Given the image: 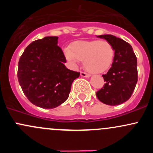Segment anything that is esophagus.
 <instances>
[{
  "instance_id": "obj_1",
  "label": "esophagus",
  "mask_w": 153,
  "mask_h": 153,
  "mask_svg": "<svg viewBox=\"0 0 153 153\" xmlns=\"http://www.w3.org/2000/svg\"><path fill=\"white\" fill-rule=\"evenodd\" d=\"M81 75L82 77H86V78H89V77L91 76L90 74L86 73L85 72H81Z\"/></svg>"
}]
</instances>
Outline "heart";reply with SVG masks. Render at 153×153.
<instances>
[{
    "label": "heart",
    "mask_w": 153,
    "mask_h": 153,
    "mask_svg": "<svg viewBox=\"0 0 153 153\" xmlns=\"http://www.w3.org/2000/svg\"><path fill=\"white\" fill-rule=\"evenodd\" d=\"M66 57L72 64L84 61V67L91 73H101L112 64L115 56L113 46L106 41L93 40L78 41L72 46V50H65Z\"/></svg>",
    "instance_id": "obj_1"
}]
</instances>
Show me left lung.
<instances>
[{
  "mask_svg": "<svg viewBox=\"0 0 153 153\" xmlns=\"http://www.w3.org/2000/svg\"><path fill=\"white\" fill-rule=\"evenodd\" d=\"M98 38L109 41L115 49L112 67L103 75L105 84L96 92L97 98L104 104L119 105L129 99L138 81L137 58L129 43L112 35Z\"/></svg>",
  "mask_w": 153,
  "mask_h": 153,
  "instance_id": "left-lung-1",
  "label": "left lung"
}]
</instances>
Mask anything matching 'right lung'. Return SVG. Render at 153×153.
I'll return each mask as SVG.
<instances>
[{
    "instance_id": "1",
    "label": "right lung",
    "mask_w": 153,
    "mask_h": 153,
    "mask_svg": "<svg viewBox=\"0 0 153 153\" xmlns=\"http://www.w3.org/2000/svg\"><path fill=\"white\" fill-rule=\"evenodd\" d=\"M58 37L36 40L27 46L18 62V79L24 95L34 105L55 108L67 101L71 85L80 72L69 70L58 44Z\"/></svg>"
}]
</instances>
